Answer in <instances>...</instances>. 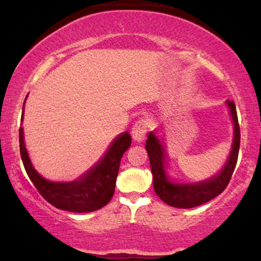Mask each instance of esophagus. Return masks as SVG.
<instances>
[{
	"label": "esophagus",
	"instance_id": "1",
	"mask_svg": "<svg viewBox=\"0 0 261 261\" xmlns=\"http://www.w3.org/2000/svg\"><path fill=\"white\" fill-rule=\"evenodd\" d=\"M147 128H148V123L146 122V121L144 120L138 121V122L133 126V128H132V138H133V140L138 142H141L144 140L146 132H147Z\"/></svg>",
	"mask_w": 261,
	"mask_h": 261
}]
</instances>
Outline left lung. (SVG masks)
Returning a JSON list of instances; mask_svg holds the SVG:
<instances>
[{"label":"left lung","mask_w":261,"mask_h":261,"mask_svg":"<svg viewBox=\"0 0 261 261\" xmlns=\"http://www.w3.org/2000/svg\"><path fill=\"white\" fill-rule=\"evenodd\" d=\"M226 105L233 121V142L229 155L222 169L215 176L208 179L194 181V183H180L173 180L167 172V152L164 138L160 137L158 130H152L146 140L145 148L147 151L151 171L153 174V188L158 197L174 208H194L204 204L210 199L215 198L222 192L229 183L231 174L237 166L239 148H240V127L238 122L237 108L233 101L227 99Z\"/></svg>","instance_id":"1"}]
</instances>
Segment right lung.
Wrapping results in <instances>:
<instances>
[{"mask_svg": "<svg viewBox=\"0 0 261 261\" xmlns=\"http://www.w3.org/2000/svg\"><path fill=\"white\" fill-rule=\"evenodd\" d=\"M23 113L24 105L21 123L23 122ZM19 140L24 170L37 190L53 206L72 213H91L108 204L115 191L121 158L132 144L129 133L123 132L114 139L102 158L77 179L53 181L42 177L32 164L24 144L22 127L19 130Z\"/></svg>", "mask_w": 261, "mask_h": 261, "instance_id": "add662e5", "label": "right lung"}]
</instances>
